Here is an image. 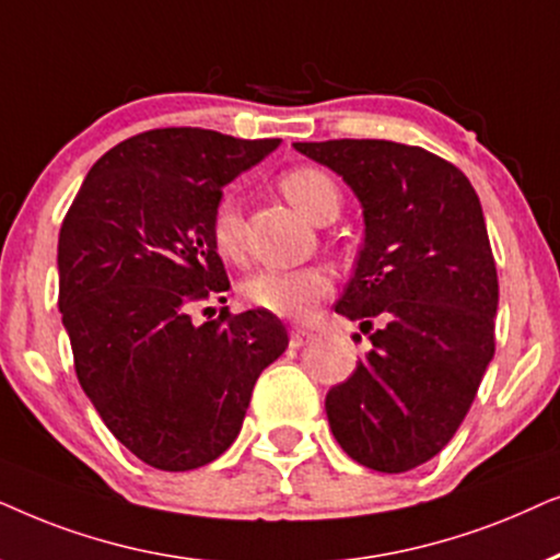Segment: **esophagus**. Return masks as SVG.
Returning a JSON list of instances; mask_svg holds the SVG:
<instances>
[{"label":"esophagus","instance_id":"1","mask_svg":"<svg viewBox=\"0 0 560 560\" xmlns=\"http://www.w3.org/2000/svg\"><path fill=\"white\" fill-rule=\"evenodd\" d=\"M312 340V332L307 330V327H292V346L294 348H302L304 342Z\"/></svg>","mask_w":560,"mask_h":560}]
</instances>
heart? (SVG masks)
Returning a JSON list of instances; mask_svg holds the SVG:
<instances>
[{
	"label": "heart",
	"instance_id": "1",
	"mask_svg": "<svg viewBox=\"0 0 560 560\" xmlns=\"http://www.w3.org/2000/svg\"><path fill=\"white\" fill-rule=\"evenodd\" d=\"M281 194L300 210L304 218L323 225L335 220L340 210V189L327 171L317 166L289 168L279 178ZM212 241L222 256L235 258L241 253V207L237 197L228 191L214 207ZM332 276L323 266L304 268H264L250 273L243 284V296L258 310L273 315L304 317L323 296L330 292Z\"/></svg>",
	"mask_w": 560,
	"mask_h": 560
}]
</instances>
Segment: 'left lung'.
I'll return each instance as SVG.
<instances>
[{
  "label": "left lung",
  "mask_w": 560,
  "mask_h": 560,
  "mask_svg": "<svg viewBox=\"0 0 560 560\" xmlns=\"http://www.w3.org/2000/svg\"><path fill=\"white\" fill-rule=\"evenodd\" d=\"M350 186L363 248L335 312L371 350L325 397L335 441L361 466L401 474L438 456L494 358L497 266L474 186L453 163L392 140L294 143Z\"/></svg>",
  "instance_id": "8db88e82"
}]
</instances>
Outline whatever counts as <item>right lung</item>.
Wrapping results in <instances>:
<instances>
[{
  "label": "right lung",
  "mask_w": 560,
  "mask_h": 560,
  "mask_svg": "<svg viewBox=\"0 0 560 560\" xmlns=\"http://www.w3.org/2000/svg\"><path fill=\"white\" fill-rule=\"evenodd\" d=\"M199 128L148 130L94 163L58 235V310L77 376L143 464L191 471L243 428L253 386L289 346L266 310L191 323L230 289L212 241L225 184L279 148Z\"/></svg>",
  "instance_id": "1"
}]
</instances>
